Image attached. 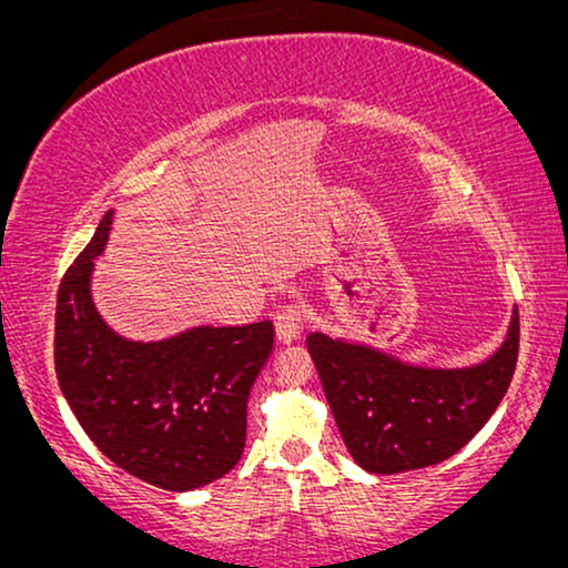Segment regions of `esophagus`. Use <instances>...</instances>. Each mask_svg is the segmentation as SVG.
Here are the masks:
<instances>
[{"label": "esophagus", "mask_w": 568, "mask_h": 568, "mask_svg": "<svg viewBox=\"0 0 568 568\" xmlns=\"http://www.w3.org/2000/svg\"><path fill=\"white\" fill-rule=\"evenodd\" d=\"M305 307L302 305H286L276 313V338L282 344H294L302 336V328H305Z\"/></svg>", "instance_id": "34e87169"}]
</instances>
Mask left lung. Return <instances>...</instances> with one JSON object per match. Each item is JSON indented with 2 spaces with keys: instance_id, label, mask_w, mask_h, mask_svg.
Here are the masks:
<instances>
[{
  "instance_id": "left-lung-1",
  "label": "left lung",
  "mask_w": 568,
  "mask_h": 568,
  "mask_svg": "<svg viewBox=\"0 0 568 568\" xmlns=\"http://www.w3.org/2000/svg\"><path fill=\"white\" fill-rule=\"evenodd\" d=\"M307 348L356 465L377 476L426 468L468 445L499 408L517 367L519 315L470 367H424L359 341L310 333Z\"/></svg>"
}]
</instances>
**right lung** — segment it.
<instances>
[{
	"label": "right lung",
	"instance_id": "add662e5",
	"mask_svg": "<svg viewBox=\"0 0 568 568\" xmlns=\"http://www.w3.org/2000/svg\"><path fill=\"white\" fill-rule=\"evenodd\" d=\"M111 224L113 209L61 278L59 387L108 460L158 488L193 491L243 455L247 398L274 352V323L196 325L162 341L119 336L90 292Z\"/></svg>",
	"mask_w": 568,
	"mask_h": 568
}]
</instances>
